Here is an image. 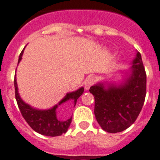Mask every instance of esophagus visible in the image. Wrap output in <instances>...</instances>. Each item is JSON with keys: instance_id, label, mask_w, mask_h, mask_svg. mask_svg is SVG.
Wrapping results in <instances>:
<instances>
[{"instance_id": "1", "label": "esophagus", "mask_w": 160, "mask_h": 160, "mask_svg": "<svg viewBox=\"0 0 160 160\" xmlns=\"http://www.w3.org/2000/svg\"><path fill=\"white\" fill-rule=\"evenodd\" d=\"M94 78L93 77H90L87 79V81L85 82V84H84V87L86 90H89L90 87L94 84Z\"/></svg>"}]
</instances>
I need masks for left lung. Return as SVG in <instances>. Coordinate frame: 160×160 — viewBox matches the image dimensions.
<instances>
[{"label":"left lung","mask_w":160,"mask_h":160,"mask_svg":"<svg viewBox=\"0 0 160 160\" xmlns=\"http://www.w3.org/2000/svg\"><path fill=\"white\" fill-rule=\"evenodd\" d=\"M120 84L98 82L90 88L94 97V115L102 130L121 132L131 127L140 113L146 97L147 75L139 52Z\"/></svg>","instance_id":"obj_1"}]
</instances>
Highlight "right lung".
Here are the masks:
<instances>
[{"label": "right lung", "instance_id": "obj_1", "mask_svg": "<svg viewBox=\"0 0 160 160\" xmlns=\"http://www.w3.org/2000/svg\"><path fill=\"white\" fill-rule=\"evenodd\" d=\"M24 49L20 53L18 64H19L22 60ZM14 87H15V97L19 110L29 127L33 131L41 135L51 137L59 136L66 133L72 121V117L66 120L58 119L57 117L58 107L68 101H71L72 102H73V105L75 107L78 98L82 94L84 91V88L81 87L75 91L67 93L62 99L59 102L58 104L53 106L52 108L48 110H39V109L33 108L29 104L25 103L22 99V98L20 97L16 77L14 78Z\"/></svg>", "mask_w": 160, "mask_h": 160}]
</instances>
